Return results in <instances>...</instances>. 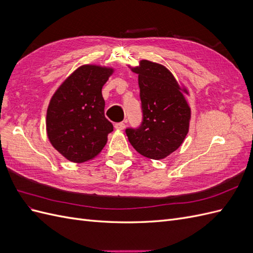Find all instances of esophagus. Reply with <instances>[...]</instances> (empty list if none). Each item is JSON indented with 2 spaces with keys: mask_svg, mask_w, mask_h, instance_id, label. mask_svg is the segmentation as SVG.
Returning <instances> with one entry per match:
<instances>
[{
  "mask_svg": "<svg viewBox=\"0 0 253 253\" xmlns=\"http://www.w3.org/2000/svg\"><path fill=\"white\" fill-rule=\"evenodd\" d=\"M115 128L118 129V131H122V129L126 128V124H124V122H118V124H115Z\"/></svg>",
  "mask_w": 253,
  "mask_h": 253,
  "instance_id": "obj_1",
  "label": "esophagus"
}]
</instances>
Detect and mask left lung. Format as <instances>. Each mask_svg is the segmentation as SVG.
Masks as SVG:
<instances>
[{
    "instance_id": "1",
    "label": "left lung",
    "mask_w": 253,
    "mask_h": 253,
    "mask_svg": "<svg viewBox=\"0 0 253 253\" xmlns=\"http://www.w3.org/2000/svg\"><path fill=\"white\" fill-rule=\"evenodd\" d=\"M127 66L138 75L143 114L138 128L126 131L128 141L142 156L164 159L180 147L189 132L191 108L185 97L189 90L163 64L140 60L138 66Z\"/></svg>"
}]
</instances>
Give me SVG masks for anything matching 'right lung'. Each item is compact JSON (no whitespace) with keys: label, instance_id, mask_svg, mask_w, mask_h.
I'll return each instance as SVG.
<instances>
[{"label":"right lung","instance_id":"1","mask_svg":"<svg viewBox=\"0 0 253 253\" xmlns=\"http://www.w3.org/2000/svg\"><path fill=\"white\" fill-rule=\"evenodd\" d=\"M114 71L111 66L81 65L50 98L45 121L48 140L72 163L94 159L108 142L113 125L104 116L102 87Z\"/></svg>","mask_w":253,"mask_h":253}]
</instances>
